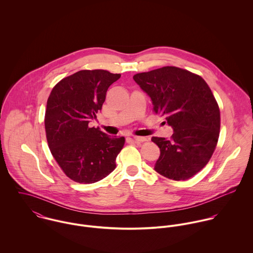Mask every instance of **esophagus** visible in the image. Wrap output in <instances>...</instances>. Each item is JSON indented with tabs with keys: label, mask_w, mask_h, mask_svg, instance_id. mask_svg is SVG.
Listing matches in <instances>:
<instances>
[{
	"label": "esophagus",
	"mask_w": 253,
	"mask_h": 253,
	"mask_svg": "<svg viewBox=\"0 0 253 253\" xmlns=\"http://www.w3.org/2000/svg\"><path fill=\"white\" fill-rule=\"evenodd\" d=\"M132 139H133L134 141H137V142H144V141H147V138L144 137V136H135V135H133V136H132Z\"/></svg>",
	"instance_id": "obj_1"
}]
</instances>
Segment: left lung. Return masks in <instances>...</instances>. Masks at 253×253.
Wrapping results in <instances>:
<instances>
[{
    "instance_id": "8db88e82",
    "label": "left lung",
    "mask_w": 253,
    "mask_h": 253,
    "mask_svg": "<svg viewBox=\"0 0 253 253\" xmlns=\"http://www.w3.org/2000/svg\"><path fill=\"white\" fill-rule=\"evenodd\" d=\"M133 80L173 129L170 140L152 137L161 151L155 170L172 180L191 178L209 163L219 137L220 111L211 89L199 75L174 66L139 73Z\"/></svg>"
}]
</instances>
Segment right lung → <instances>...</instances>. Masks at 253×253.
<instances>
[{"label": "right lung", "instance_id": "right-lung-1", "mask_svg": "<svg viewBox=\"0 0 253 253\" xmlns=\"http://www.w3.org/2000/svg\"><path fill=\"white\" fill-rule=\"evenodd\" d=\"M120 77L106 70H82L62 79L48 96L47 144L64 173L78 183L101 180L116 169L125 137L107 135L88 123L96 119L109 86Z\"/></svg>", "mask_w": 253, "mask_h": 253}]
</instances>
